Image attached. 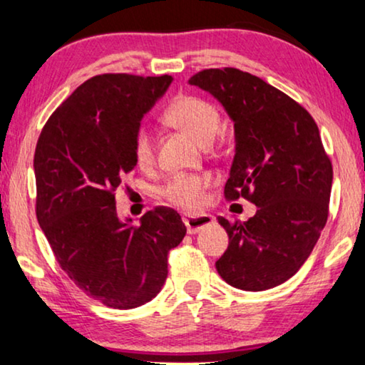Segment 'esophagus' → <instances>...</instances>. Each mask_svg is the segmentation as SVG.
<instances>
[{"instance_id": "esophagus-1", "label": "esophagus", "mask_w": 365, "mask_h": 365, "mask_svg": "<svg viewBox=\"0 0 365 365\" xmlns=\"http://www.w3.org/2000/svg\"><path fill=\"white\" fill-rule=\"evenodd\" d=\"M184 224H186L189 234H196L201 229L212 226L214 217L209 214H186L184 216Z\"/></svg>"}]
</instances>
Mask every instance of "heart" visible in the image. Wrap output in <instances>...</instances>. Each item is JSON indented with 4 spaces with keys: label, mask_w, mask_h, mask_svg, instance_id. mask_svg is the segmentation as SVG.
<instances>
[{
    "label": "heart",
    "mask_w": 365,
    "mask_h": 365,
    "mask_svg": "<svg viewBox=\"0 0 365 365\" xmlns=\"http://www.w3.org/2000/svg\"><path fill=\"white\" fill-rule=\"evenodd\" d=\"M164 119L171 126L182 129L202 146H209L221 129L217 109L206 99L189 94L174 99L164 113ZM133 154L139 168H149L154 163V141L148 129L141 128L136 133ZM209 184L211 179L204 174H176L164 184L161 194L174 206L194 211L204 204Z\"/></svg>",
    "instance_id": "obj_1"
}]
</instances>
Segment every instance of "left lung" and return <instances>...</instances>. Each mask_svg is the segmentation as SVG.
<instances>
[{"instance_id":"8db88e82","label":"left lung","mask_w":365,"mask_h":365,"mask_svg":"<svg viewBox=\"0 0 365 365\" xmlns=\"http://www.w3.org/2000/svg\"><path fill=\"white\" fill-rule=\"evenodd\" d=\"M189 84L211 93L234 123V154L224 194L256 204L246 222H229L216 269L242 291L286 282L312 252L327 222L332 164L316 121L301 104L236 68L204 69Z\"/></svg>"}]
</instances>
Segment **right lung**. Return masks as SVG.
<instances>
[{
	"label": "right lung",
	"instance_id": "right-lung-1",
	"mask_svg": "<svg viewBox=\"0 0 365 365\" xmlns=\"http://www.w3.org/2000/svg\"><path fill=\"white\" fill-rule=\"evenodd\" d=\"M173 78L99 74L51 114L34 151L36 217L68 277L104 306L134 309L168 277V252L186 236L159 206L121 221L114 191L136 166L134 136Z\"/></svg>",
	"mask_w": 365,
	"mask_h": 365
}]
</instances>
